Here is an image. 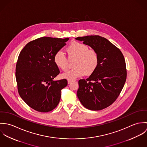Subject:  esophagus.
Returning a JSON list of instances; mask_svg holds the SVG:
<instances>
[{
    "instance_id": "34e87169",
    "label": "esophagus",
    "mask_w": 147,
    "mask_h": 147,
    "mask_svg": "<svg viewBox=\"0 0 147 147\" xmlns=\"http://www.w3.org/2000/svg\"><path fill=\"white\" fill-rule=\"evenodd\" d=\"M72 82H74V80H68V84H70V83H72Z\"/></svg>"
}]
</instances>
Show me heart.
I'll list each match as a JSON object with an SVG mask.
<instances>
[{
    "label": "heart",
    "mask_w": 147,
    "mask_h": 147,
    "mask_svg": "<svg viewBox=\"0 0 147 147\" xmlns=\"http://www.w3.org/2000/svg\"><path fill=\"white\" fill-rule=\"evenodd\" d=\"M69 59H75L73 64L74 68L63 74V78L72 80L93 74L99 64V55L94 49H89V47L83 43L74 42L67 48ZM54 62L56 65L63 71L68 68V60L62 51H58L54 55Z\"/></svg>",
    "instance_id": "b5f03b06"
}]
</instances>
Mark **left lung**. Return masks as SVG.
Returning <instances> with one entry per match:
<instances>
[{
	"label": "left lung",
	"instance_id": "1",
	"mask_svg": "<svg viewBox=\"0 0 147 147\" xmlns=\"http://www.w3.org/2000/svg\"><path fill=\"white\" fill-rule=\"evenodd\" d=\"M77 40L96 50L99 64L96 71L79 81L77 96L88 109L100 110L111 105L120 94L127 78L126 62L121 51L100 36L78 37Z\"/></svg>",
	"mask_w": 147,
	"mask_h": 147
}]
</instances>
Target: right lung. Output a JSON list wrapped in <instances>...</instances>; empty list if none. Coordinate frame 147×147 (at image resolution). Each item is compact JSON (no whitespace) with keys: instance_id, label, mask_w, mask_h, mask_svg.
Masks as SVG:
<instances>
[{"instance_id":"1","label":"right lung","mask_w":147,"mask_h":147,"mask_svg":"<svg viewBox=\"0 0 147 147\" xmlns=\"http://www.w3.org/2000/svg\"><path fill=\"white\" fill-rule=\"evenodd\" d=\"M68 40L41 37L28 43L19 55L16 66L18 92L24 101L37 111L55 109L61 90L67 85L66 79H53L60 73L54 62V55Z\"/></svg>"}]
</instances>
